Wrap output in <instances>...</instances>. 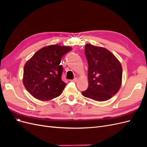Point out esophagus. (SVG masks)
<instances>
[{
    "label": "esophagus",
    "mask_w": 147,
    "mask_h": 147,
    "mask_svg": "<svg viewBox=\"0 0 147 147\" xmlns=\"http://www.w3.org/2000/svg\"><path fill=\"white\" fill-rule=\"evenodd\" d=\"M77 81H78L77 78H75L74 79H73V80H71V82H77Z\"/></svg>",
    "instance_id": "obj_1"
}]
</instances>
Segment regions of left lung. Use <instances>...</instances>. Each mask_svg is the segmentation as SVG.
Wrapping results in <instances>:
<instances>
[{"instance_id":"obj_1","label":"left lung","mask_w":147,"mask_h":147,"mask_svg":"<svg viewBox=\"0 0 147 147\" xmlns=\"http://www.w3.org/2000/svg\"><path fill=\"white\" fill-rule=\"evenodd\" d=\"M88 63V88L83 96L96 101H105L121 88L123 69L119 60L107 49L90 43L85 45Z\"/></svg>"}]
</instances>
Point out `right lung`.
<instances>
[{"instance_id":"obj_1","label":"right lung","mask_w":147,"mask_h":147,"mask_svg":"<svg viewBox=\"0 0 147 147\" xmlns=\"http://www.w3.org/2000/svg\"><path fill=\"white\" fill-rule=\"evenodd\" d=\"M72 47L52 45L40 49L24 66L23 82L35 98L48 101L61 94L66 84L61 79L62 57Z\"/></svg>"}]
</instances>
